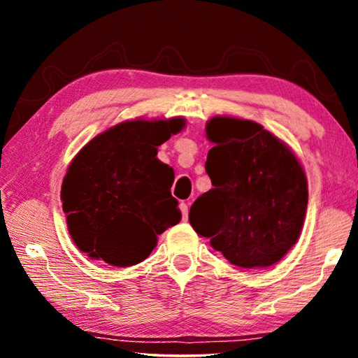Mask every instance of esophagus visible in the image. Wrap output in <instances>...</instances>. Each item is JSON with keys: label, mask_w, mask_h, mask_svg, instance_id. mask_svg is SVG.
Here are the masks:
<instances>
[{"label": "esophagus", "mask_w": 358, "mask_h": 358, "mask_svg": "<svg viewBox=\"0 0 358 358\" xmlns=\"http://www.w3.org/2000/svg\"><path fill=\"white\" fill-rule=\"evenodd\" d=\"M180 211H181V217H183V221H186L187 215H189V210H187V205L185 202L180 203Z\"/></svg>", "instance_id": "34e87169"}]
</instances>
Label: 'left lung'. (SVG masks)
Listing matches in <instances>:
<instances>
[{"mask_svg": "<svg viewBox=\"0 0 358 358\" xmlns=\"http://www.w3.org/2000/svg\"><path fill=\"white\" fill-rule=\"evenodd\" d=\"M210 191L189 210V222L230 264L266 268L299 241L308 207V180L299 157L256 121L213 117Z\"/></svg>", "mask_w": 358, "mask_h": 358, "instance_id": "1", "label": "left lung"}]
</instances>
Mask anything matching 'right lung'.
I'll use <instances>...</instances> for the list:
<instances>
[{"label":"right lung","mask_w":358,"mask_h":358,"mask_svg":"<svg viewBox=\"0 0 358 358\" xmlns=\"http://www.w3.org/2000/svg\"><path fill=\"white\" fill-rule=\"evenodd\" d=\"M185 126L183 117L126 120L74 156L62 202L71 238L90 259L136 265L155 250L157 235L181 220L171 194L173 169L156 156Z\"/></svg>","instance_id":"1"}]
</instances>
